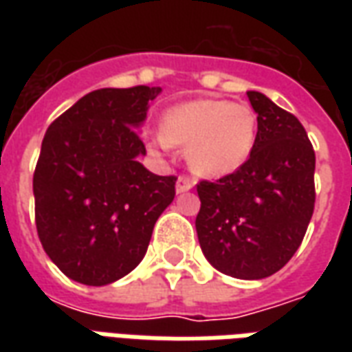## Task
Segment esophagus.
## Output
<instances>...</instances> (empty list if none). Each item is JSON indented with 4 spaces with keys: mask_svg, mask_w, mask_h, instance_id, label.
Here are the masks:
<instances>
[{
    "mask_svg": "<svg viewBox=\"0 0 352 352\" xmlns=\"http://www.w3.org/2000/svg\"><path fill=\"white\" fill-rule=\"evenodd\" d=\"M194 186V183H192V179H188V177H179L177 179V186H175V190L177 194H183V192H188Z\"/></svg>",
    "mask_w": 352,
    "mask_h": 352,
    "instance_id": "34e87169",
    "label": "esophagus"
}]
</instances>
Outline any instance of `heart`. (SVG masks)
<instances>
[{"label":"heart","mask_w":352,"mask_h":352,"mask_svg":"<svg viewBox=\"0 0 352 352\" xmlns=\"http://www.w3.org/2000/svg\"><path fill=\"white\" fill-rule=\"evenodd\" d=\"M258 120L249 105L226 100H194L162 116L156 145L186 148L192 173L217 179L234 173L249 160Z\"/></svg>","instance_id":"heart-1"}]
</instances>
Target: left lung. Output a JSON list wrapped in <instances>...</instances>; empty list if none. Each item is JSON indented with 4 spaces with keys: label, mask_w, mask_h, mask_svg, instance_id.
Listing matches in <instances>:
<instances>
[{
    "label": "left lung",
    "mask_w": 352,
    "mask_h": 352,
    "mask_svg": "<svg viewBox=\"0 0 352 352\" xmlns=\"http://www.w3.org/2000/svg\"><path fill=\"white\" fill-rule=\"evenodd\" d=\"M258 120L241 168L201 181L196 217L209 264L236 279L279 272L302 245L315 209V151L302 122L260 92H247Z\"/></svg>",
    "instance_id": "obj_1"
}]
</instances>
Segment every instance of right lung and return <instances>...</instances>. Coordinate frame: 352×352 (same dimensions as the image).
Wrapping results in <instances>:
<instances>
[{
    "label": "right lung",
    "instance_id": "right-lung-1",
    "mask_svg": "<svg viewBox=\"0 0 352 352\" xmlns=\"http://www.w3.org/2000/svg\"><path fill=\"white\" fill-rule=\"evenodd\" d=\"M162 88H101L45 133L34 173L35 224L49 258L69 279L103 287L143 260L153 228L175 198V175L139 162L138 128Z\"/></svg>",
    "mask_w": 352,
    "mask_h": 352
}]
</instances>
